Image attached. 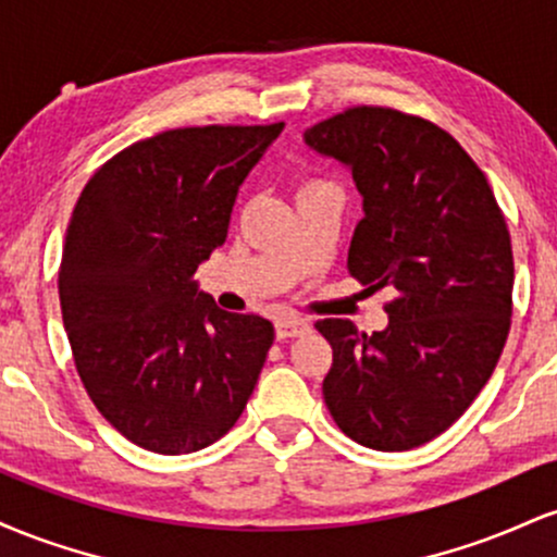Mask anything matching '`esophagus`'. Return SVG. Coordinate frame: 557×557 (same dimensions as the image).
Here are the masks:
<instances>
[{
	"instance_id": "34e87169",
	"label": "esophagus",
	"mask_w": 557,
	"mask_h": 557,
	"mask_svg": "<svg viewBox=\"0 0 557 557\" xmlns=\"http://www.w3.org/2000/svg\"><path fill=\"white\" fill-rule=\"evenodd\" d=\"M311 330V324L300 317H280L274 322V332H277V341H287V337H300Z\"/></svg>"
}]
</instances>
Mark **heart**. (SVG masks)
Returning <instances> with one entry per match:
<instances>
[{
    "mask_svg": "<svg viewBox=\"0 0 557 557\" xmlns=\"http://www.w3.org/2000/svg\"><path fill=\"white\" fill-rule=\"evenodd\" d=\"M319 185H330V183H324V181H317V177H311V181H304V183H300L298 194H304V190H314V188H319Z\"/></svg>",
    "mask_w": 557,
    "mask_h": 557,
    "instance_id": "obj_1",
    "label": "heart"
}]
</instances>
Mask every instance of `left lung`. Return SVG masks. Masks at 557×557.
Here are the masks:
<instances>
[{"mask_svg": "<svg viewBox=\"0 0 557 557\" xmlns=\"http://www.w3.org/2000/svg\"><path fill=\"white\" fill-rule=\"evenodd\" d=\"M363 198L350 277L393 287L382 332L322 319L332 419L372 450L443 434L495 372L513 314V251L487 177L450 133L389 107H350L304 133Z\"/></svg>", "mask_w": 557, "mask_h": 557, "instance_id": "obj_1", "label": "left lung"}]
</instances>
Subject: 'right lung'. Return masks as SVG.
I'll list each match as a JSON object with an SVG mask.
<instances>
[{
    "mask_svg": "<svg viewBox=\"0 0 557 557\" xmlns=\"http://www.w3.org/2000/svg\"><path fill=\"white\" fill-rule=\"evenodd\" d=\"M285 123L164 131L114 154L70 216L60 306L88 398L144 450L216 443L246 408L272 322L230 314L194 274Z\"/></svg>",
    "mask_w": 557,
    "mask_h": 557,
    "instance_id": "right-lung-1",
    "label": "right lung"
}]
</instances>
